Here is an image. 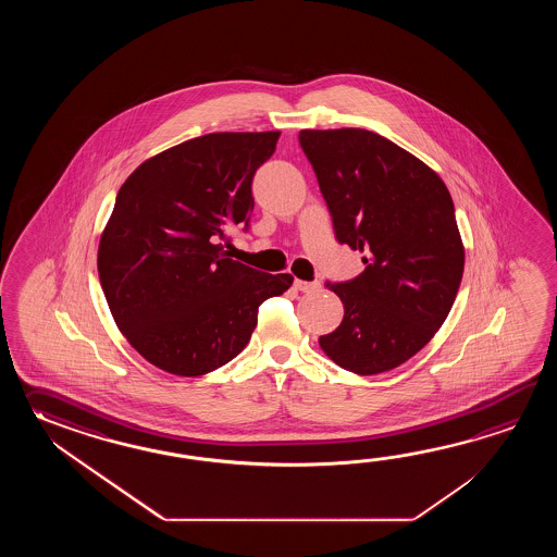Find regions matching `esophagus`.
Wrapping results in <instances>:
<instances>
[{
    "instance_id": "34e87169",
    "label": "esophagus",
    "mask_w": 557,
    "mask_h": 557,
    "mask_svg": "<svg viewBox=\"0 0 557 557\" xmlns=\"http://www.w3.org/2000/svg\"><path fill=\"white\" fill-rule=\"evenodd\" d=\"M295 288L296 290H300V293H317V290H320V283H307V281H298L296 278L295 281Z\"/></svg>"
}]
</instances>
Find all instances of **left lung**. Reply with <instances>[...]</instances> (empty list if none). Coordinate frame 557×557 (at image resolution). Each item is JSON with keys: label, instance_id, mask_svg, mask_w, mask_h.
<instances>
[{"label": "left lung", "instance_id": "left-lung-1", "mask_svg": "<svg viewBox=\"0 0 557 557\" xmlns=\"http://www.w3.org/2000/svg\"><path fill=\"white\" fill-rule=\"evenodd\" d=\"M338 243L364 252V273L326 283L344 319L320 348L360 376L400 367L438 332L458 295L463 245L436 171L367 129H302Z\"/></svg>", "mask_w": 557, "mask_h": 557}]
</instances>
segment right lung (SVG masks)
<instances>
[{
    "instance_id": "add662e5",
    "label": "right lung",
    "mask_w": 557,
    "mask_h": 557,
    "mask_svg": "<svg viewBox=\"0 0 557 557\" xmlns=\"http://www.w3.org/2000/svg\"><path fill=\"white\" fill-rule=\"evenodd\" d=\"M278 137L209 133L147 159L121 185L97 271L119 331L153 367L189 379L231 362L261 302L293 284L228 259L219 243L249 223L252 177Z\"/></svg>"
}]
</instances>
